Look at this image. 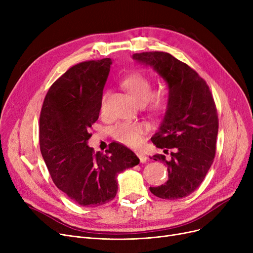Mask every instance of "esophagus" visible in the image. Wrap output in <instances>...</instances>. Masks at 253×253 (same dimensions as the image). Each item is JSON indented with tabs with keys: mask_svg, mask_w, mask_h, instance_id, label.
<instances>
[{
	"mask_svg": "<svg viewBox=\"0 0 253 253\" xmlns=\"http://www.w3.org/2000/svg\"><path fill=\"white\" fill-rule=\"evenodd\" d=\"M136 155L138 156V158H139V160H140L141 163H145V162H147L148 157L145 156V154H143V153H138V152H137Z\"/></svg>",
	"mask_w": 253,
	"mask_h": 253,
	"instance_id": "esophagus-1",
	"label": "esophagus"
}]
</instances>
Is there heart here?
Listing matches in <instances>:
<instances>
[{
    "label": "heart",
    "instance_id": "obj_1",
    "mask_svg": "<svg viewBox=\"0 0 253 253\" xmlns=\"http://www.w3.org/2000/svg\"><path fill=\"white\" fill-rule=\"evenodd\" d=\"M121 86L128 92L132 99L137 104L143 105L151 115L159 116L168 108L169 98L167 93L163 91L153 93L154 85L148 76L141 73L131 74L122 80ZM100 109L102 111V103ZM145 130L147 127L142 123H120L113 127L112 134L119 142L133 148L141 143Z\"/></svg>",
    "mask_w": 253,
    "mask_h": 253
}]
</instances>
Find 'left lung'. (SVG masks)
<instances>
[{
  "label": "left lung",
  "mask_w": 253,
  "mask_h": 253,
  "mask_svg": "<svg viewBox=\"0 0 253 253\" xmlns=\"http://www.w3.org/2000/svg\"><path fill=\"white\" fill-rule=\"evenodd\" d=\"M132 57L152 66L169 89L165 117L151 138L165 154L171 150L169 159L160 154L153 157L167 166L168 180L150 191L168 200L187 197L199 188L213 163L218 131L214 99L198 73L169 53L142 52Z\"/></svg>",
  "instance_id": "left-lung-1"
}]
</instances>
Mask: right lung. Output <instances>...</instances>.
<instances>
[{
  "instance_id": "right-lung-1",
  "label": "right lung",
  "mask_w": 253,
  "mask_h": 253,
  "mask_svg": "<svg viewBox=\"0 0 253 253\" xmlns=\"http://www.w3.org/2000/svg\"><path fill=\"white\" fill-rule=\"evenodd\" d=\"M111 58L78 63L52 84L40 115V150L53 182L81 206L112 201L117 176L139 164L137 156L113 142L106 154L89 148V129L97 121Z\"/></svg>"
}]
</instances>
